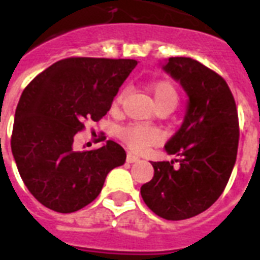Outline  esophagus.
<instances>
[{"instance_id":"obj_1","label":"esophagus","mask_w":260,"mask_h":260,"mask_svg":"<svg viewBox=\"0 0 260 260\" xmlns=\"http://www.w3.org/2000/svg\"><path fill=\"white\" fill-rule=\"evenodd\" d=\"M138 161L139 156H136L135 154H132V152H128V154H126V162H128V164H134V162Z\"/></svg>"}]
</instances>
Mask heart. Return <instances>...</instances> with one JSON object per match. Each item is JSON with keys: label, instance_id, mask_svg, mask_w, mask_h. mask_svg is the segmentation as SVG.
I'll return each instance as SVG.
<instances>
[{"label": "heart", "instance_id": "1", "mask_svg": "<svg viewBox=\"0 0 260 260\" xmlns=\"http://www.w3.org/2000/svg\"><path fill=\"white\" fill-rule=\"evenodd\" d=\"M152 96L155 101L156 108H169L174 109L178 104V92L176 87L168 80H161L152 84L151 87ZM122 92L117 95L114 99V108L118 106L121 102ZM120 138L128 147L135 152H142L150 146L158 144L162 140V135L159 131L154 129L151 126L140 125V124H134L128 125L120 131Z\"/></svg>", "mask_w": 260, "mask_h": 260}]
</instances>
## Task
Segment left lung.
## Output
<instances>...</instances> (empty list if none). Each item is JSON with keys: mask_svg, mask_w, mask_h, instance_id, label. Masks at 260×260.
Listing matches in <instances>:
<instances>
[{"mask_svg": "<svg viewBox=\"0 0 260 260\" xmlns=\"http://www.w3.org/2000/svg\"><path fill=\"white\" fill-rule=\"evenodd\" d=\"M162 69L188 95L180 129L165 150L174 161L151 162L154 177L140 193L156 215L180 221L207 210L221 196L235 166L239 146V117L233 95L218 73L196 59L170 57Z\"/></svg>", "mask_w": 260, "mask_h": 260, "instance_id": "obj_1", "label": "left lung"}]
</instances>
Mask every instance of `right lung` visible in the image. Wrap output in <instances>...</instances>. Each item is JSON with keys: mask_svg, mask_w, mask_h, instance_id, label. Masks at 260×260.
Segmentation results:
<instances>
[{"mask_svg": "<svg viewBox=\"0 0 260 260\" xmlns=\"http://www.w3.org/2000/svg\"><path fill=\"white\" fill-rule=\"evenodd\" d=\"M135 59L71 57L39 73L20 96L11 147L25 187L57 213H73L102 191L112 169L126 154L113 140L96 150L76 151L75 135L84 120L98 121L132 69Z\"/></svg>", "mask_w": 260, "mask_h": 260, "instance_id": "1", "label": "right lung"}]
</instances>
